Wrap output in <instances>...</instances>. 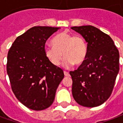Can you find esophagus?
Wrapping results in <instances>:
<instances>
[{
  "label": "esophagus",
  "mask_w": 123,
  "mask_h": 123,
  "mask_svg": "<svg viewBox=\"0 0 123 123\" xmlns=\"http://www.w3.org/2000/svg\"><path fill=\"white\" fill-rule=\"evenodd\" d=\"M64 74L65 76H70L69 72H67V71H64Z\"/></svg>",
  "instance_id": "esophagus-1"
}]
</instances>
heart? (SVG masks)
Wrapping results in <instances>:
<instances>
[{
  "instance_id": "heart-1",
  "label": "heart",
  "mask_w": 123,
  "mask_h": 123,
  "mask_svg": "<svg viewBox=\"0 0 123 123\" xmlns=\"http://www.w3.org/2000/svg\"><path fill=\"white\" fill-rule=\"evenodd\" d=\"M51 44L53 47H45L44 53L46 58L54 66L57 67L61 64L63 56L65 57L63 66L66 68L72 67L74 64H82L86 59L88 46L81 35L61 33L52 39Z\"/></svg>"
}]
</instances>
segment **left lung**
Returning <instances> with one entry per match:
<instances>
[{
	"instance_id": "8db88e82",
	"label": "left lung",
	"mask_w": 123,
	"mask_h": 123,
	"mask_svg": "<svg viewBox=\"0 0 123 123\" xmlns=\"http://www.w3.org/2000/svg\"><path fill=\"white\" fill-rule=\"evenodd\" d=\"M88 43L85 61L70 71L73 98L79 105L94 107L110 97L119 70V53L110 36L92 25L72 27Z\"/></svg>"
}]
</instances>
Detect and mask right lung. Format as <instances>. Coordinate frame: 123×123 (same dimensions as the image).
<instances>
[{
  "instance_id": "right-lung-1",
  "label": "right lung",
  "mask_w": 123,
  "mask_h": 123,
  "mask_svg": "<svg viewBox=\"0 0 123 123\" xmlns=\"http://www.w3.org/2000/svg\"><path fill=\"white\" fill-rule=\"evenodd\" d=\"M60 28L35 26L18 36L7 56L6 70L12 92L28 108L41 111L53 103L64 75L46 58L45 45Z\"/></svg>"
}]
</instances>
